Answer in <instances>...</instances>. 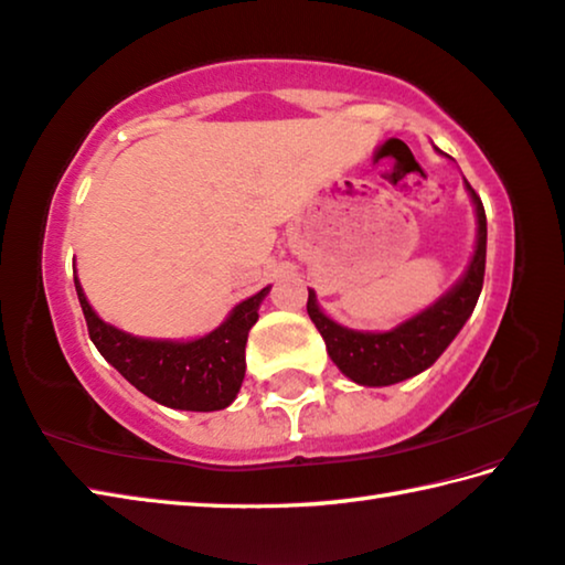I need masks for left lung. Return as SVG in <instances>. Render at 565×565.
<instances>
[{"label":"left lung","mask_w":565,"mask_h":565,"mask_svg":"<svg viewBox=\"0 0 565 565\" xmlns=\"http://www.w3.org/2000/svg\"><path fill=\"white\" fill-rule=\"evenodd\" d=\"M465 184L477 212L475 256H471L465 276L445 296H439L433 306H427L425 311L407 318L405 323L395 326L393 331H353V328L335 323L333 318H328L318 309L316 294L309 289L306 311H309L318 333L323 335L331 361L353 383L383 387L427 371L445 353V348L455 341V335L467 323L471 311H475L481 284H484L487 214L479 194L471 190L469 182Z\"/></svg>","instance_id":"8db88e82"}]
</instances>
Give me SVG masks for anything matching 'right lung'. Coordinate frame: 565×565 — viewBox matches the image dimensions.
I'll use <instances>...</instances> for the list:
<instances>
[{
  "instance_id": "add662e5",
  "label": "right lung",
  "mask_w": 565,
  "mask_h": 565,
  "mask_svg": "<svg viewBox=\"0 0 565 565\" xmlns=\"http://www.w3.org/2000/svg\"><path fill=\"white\" fill-rule=\"evenodd\" d=\"M74 284L90 341L142 395L166 407L190 409V413H212L234 403L247 371L244 363L247 335L259 318V306L269 294V286L234 306L227 321L207 335L194 341H158V338L130 335L106 323L90 309L76 274Z\"/></svg>"
}]
</instances>
